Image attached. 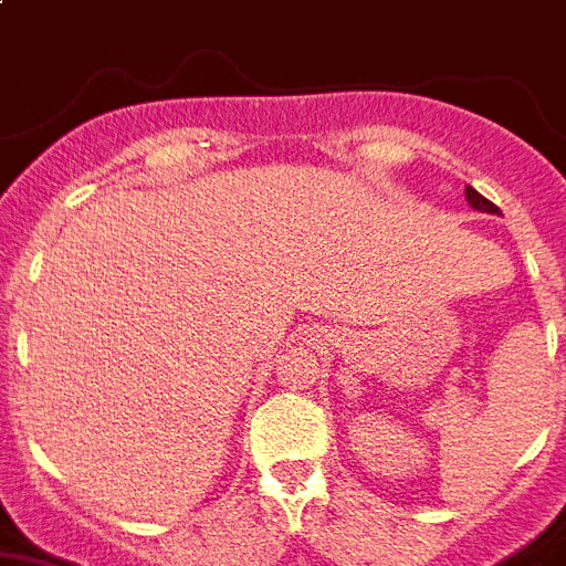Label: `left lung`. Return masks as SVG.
I'll list each match as a JSON object with an SVG mask.
<instances>
[{"instance_id":"8db88e82","label":"left lung","mask_w":566,"mask_h":566,"mask_svg":"<svg viewBox=\"0 0 566 566\" xmlns=\"http://www.w3.org/2000/svg\"><path fill=\"white\" fill-rule=\"evenodd\" d=\"M467 201H469V207H474V210H481V212H492V216H497V212H501L495 203L489 201V198H483V195L472 187H467Z\"/></svg>"}]
</instances>
